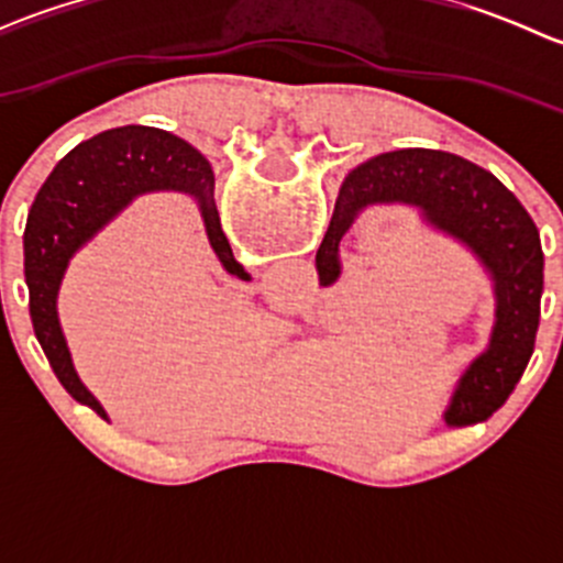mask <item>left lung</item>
<instances>
[{"label": "left lung", "mask_w": 563, "mask_h": 563, "mask_svg": "<svg viewBox=\"0 0 563 563\" xmlns=\"http://www.w3.org/2000/svg\"><path fill=\"white\" fill-rule=\"evenodd\" d=\"M376 207H408L424 225L468 250L496 299L487 345L460 371L444 408L450 424H474L507 402L533 354L544 253L539 229L512 190L490 172L441 150H397L371 157L343 179L316 253L323 286L343 275L340 242Z\"/></svg>", "instance_id": "1"}]
</instances>
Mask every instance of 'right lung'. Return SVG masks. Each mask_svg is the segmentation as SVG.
Wrapping results in <instances>:
<instances>
[{
	"label": "right lung",
	"instance_id": "1",
	"mask_svg": "<svg viewBox=\"0 0 563 563\" xmlns=\"http://www.w3.org/2000/svg\"><path fill=\"white\" fill-rule=\"evenodd\" d=\"M185 192L201 212L207 240L229 275L250 280L231 253L214 207V174L207 157L179 135L146 124L113 128L67 152L40 187L24 231V275L35 338L59 384L84 406L108 417L78 378L59 323L62 277L70 258L113 218L146 192Z\"/></svg>",
	"mask_w": 563,
	"mask_h": 563
}]
</instances>
